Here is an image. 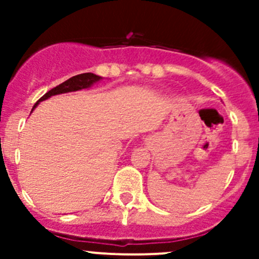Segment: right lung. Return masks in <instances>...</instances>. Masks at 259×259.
<instances>
[{
  "instance_id": "obj_1",
  "label": "right lung",
  "mask_w": 259,
  "mask_h": 259,
  "mask_svg": "<svg viewBox=\"0 0 259 259\" xmlns=\"http://www.w3.org/2000/svg\"><path fill=\"white\" fill-rule=\"evenodd\" d=\"M100 79H101V76L92 74V72H85V74H80V75H76V76L70 77L68 80H66V81H63L62 84L57 85L56 88L50 89L49 92L45 93V95L42 96L37 102H36V105H37L40 101H44V100H47V98L52 97V96L61 95V93L74 92V91H79V89L89 88L93 83L98 81ZM36 105L33 106V109L36 107Z\"/></svg>"
}]
</instances>
